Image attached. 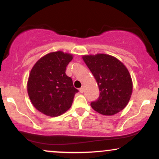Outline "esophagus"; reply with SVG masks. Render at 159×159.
I'll list each match as a JSON object with an SVG mask.
<instances>
[{"label":"esophagus","instance_id":"obj_1","mask_svg":"<svg viewBox=\"0 0 159 159\" xmlns=\"http://www.w3.org/2000/svg\"><path fill=\"white\" fill-rule=\"evenodd\" d=\"M79 90H80V92L81 93H83L84 92V87H81V88L79 89Z\"/></svg>","mask_w":159,"mask_h":159}]
</instances>
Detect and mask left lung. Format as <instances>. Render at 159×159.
<instances>
[{
  "mask_svg": "<svg viewBox=\"0 0 159 159\" xmlns=\"http://www.w3.org/2000/svg\"><path fill=\"white\" fill-rule=\"evenodd\" d=\"M82 58L96 78L100 91L98 99L91 102V107L107 116L123 110L130 100L133 87L126 67L108 54L84 55Z\"/></svg>",
  "mask_w": 159,
  "mask_h": 159,
  "instance_id": "obj_1",
  "label": "left lung"
}]
</instances>
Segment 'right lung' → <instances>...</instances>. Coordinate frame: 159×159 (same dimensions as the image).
I'll list each match as a JSON object with an SVG mask.
<instances>
[{
	"label": "right lung",
	"mask_w": 159,
	"mask_h": 159,
	"mask_svg": "<svg viewBox=\"0 0 159 159\" xmlns=\"http://www.w3.org/2000/svg\"><path fill=\"white\" fill-rule=\"evenodd\" d=\"M71 54L49 53L34 66L27 81V93L34 107L49 116H57L72 106L78 92L66 69L72 60Z\"/></svg>",
	"instance_id": "1"
}]
</instances>
